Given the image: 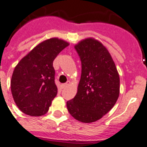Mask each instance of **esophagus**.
Segmentation results:
<instances>
[{"label": "esophagus", "mask_w": 147, "mask_h": 147, "mask_svg": "<svg viewBox=\"0 0 147 147\" xmlns=\"http://www.w3.org/2000/svg\"><path fill=\"white\" fill-rule=\"evenodd\" d=\"M69 85H70V82H69V81H68L66 83H65V84H63V85H62V88H65L68 87Z\"/></svg>", "instance_id": "1"}]
</instances>
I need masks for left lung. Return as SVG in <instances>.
Wrapping results in <instances>:
<instances>
[{
  "label": "left lung",
  "instance_id": "obj_1",
  "mask_svg": "<svg viewBox=\"0 0 147 147\" xmlns=\"http://www.w3.org/2000/svg\"><path fill=\"white\" fill-rule=\"evenodd\" d=\"M82 75L75 98L67 101L69 114L82 123L98 121L112 109L120 94V77L107 48L94 38L75 46Z\"/></svg>",
  "mask_w": 147,
  "mask_h": 147
}]
</instances>
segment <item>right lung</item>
<instances>
[{
	"label": "right lung",
	"mask_w": 147,
	"mask_h": 147,
	"mask_svg": "<svg viewBox=\"0 0 147 147\" xmlns=\"http://www.w3.org/2000/svg\"><path fill=\"white\" fill-rule=\"evenodd\" d=\"M69 43L54 37L36 46L16 65L10 81L14 102L23 113L44 115L57 94L53 62Z\"/></svg>",
	"instance_id": "right-lung-1"
}]
</instances>
